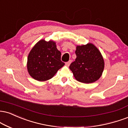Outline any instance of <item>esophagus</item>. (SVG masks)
I'll use <instances>...</instances> for the list:
<instances>
[{
	"label": "esophagus",
	"instance_id": "esophagus-1",
	"mask_svg": "<svg viewBox=\"0 0 128 128\" xmlns=\"http://www.w3.org/2000/svg\"><path fill=\"white\" fill-rule=\"evenodd\" d=\"M71 62H72V61H71V60H70V61H68V62H67L66 63V65L67 66H69L70 65Z\"/></svg>",
	"mask_w": 128,
	"mask_h": 128
}]
</instances>
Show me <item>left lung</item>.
I'll list each match as a JSON object with an SVG mask.
<instances>
[{
    "mask_svg": "<svg viewBox=\"0 0 128 128\" xmlns=\"http://www.w3.org/2000/svg\"><path fill=\"white\" fill-rule=\"evenodd\" d=\"M76 58L70 69L78 82L91 84L101 78L104 68V60L101 52L93 44L77 45Z\"/></svg>",
    "mask_w": 128,
    "mask_h": 128,
    "instance_id": "8db88e82",
    "label": "left lung"
}]
</instances>
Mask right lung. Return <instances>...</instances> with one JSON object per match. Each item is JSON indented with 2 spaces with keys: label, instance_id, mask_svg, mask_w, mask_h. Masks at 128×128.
<instances>
[{
  "label": "right lung",
  "instance_id": "right-lung-1",
  "mask_svg": "<svg viewBox=\"0 0 128 128\" xmlns=\"http://www.w3.org/2000/svg\"><path fill=\"white\" fill-rule=\"evenodd\" d=\"M61 55L55 41L40 40L32 48L27 57L28 74L39 82L50 79L65 64L61 61Z\"/></svg>",
  "mask_w": 128,
  "mask_h": 128
}]
</instances>
